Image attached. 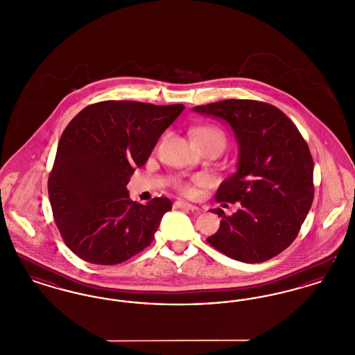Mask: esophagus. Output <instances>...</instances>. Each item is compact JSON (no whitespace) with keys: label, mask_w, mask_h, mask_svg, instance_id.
<instances>
[{"label":"esophagus","mask_w":355,"mask_h":355,"mask_svg":"<svg viewBox=\"0 0 355 355\" xmlns=\"http://www.w3.org/2000/svg\"><path fill=\"white\" fill-rule=\"evenodd\" d=\"M174 207H175V209H185V210H190V211H198V210H200V207H197L196 205L184 202V201H177V202H174Z\"/></svg>","instance_id":"34e87169"}]
</instances>
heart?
I'll return each instance as SVG.
<instances>
[{"label":"heart","mask_w":355,"mask_h":355,"mask_svg":"<svg viewBox=\"0 0 355 355\" xmlns=\"http://www.w3.org/2000/svg\"><path fill=\"white\" fill-rule=\"evenodd\" d=\"M191 135H193V141L205 142V144H216L220 146V149L225 148V135L216 126L203 125V126L194 128L191 130ZM201 184H205V178L196 177L191 181L175 180L174 186L180 193H182L185 196H193L196 193V185H201Z\"/></svg>","instance_id":"b5f03b06"}]
</instances>
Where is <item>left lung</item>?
Instances as JSON below:
<instances>
[{"mask_svg":"<svg viewBox=\"0 0 355 355\" xmlns=\"http://www.w3.org/2000/svg\"><path fill=\"white\" fill-rule=\"evenodd\" d=\"M193 110L226 121L239 146L238 169L220 184L216 200L241 207L232 216L213 209L222 220L206 241L245 263L282 253L298 236L314 198V164L304 137L266 102L225 100Z\"/></svg>","mask_w":355,"mask_h":355,"instance_id":"obj_1","label":"left lung"}]
</instances>
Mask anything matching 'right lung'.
I'll use <instances>...</instances> for the list:
<instances>
[{"label": "right lung", "mask_w": 355, "mask_h": 355, "mask_svg": "<svg viewBox=\"0 0 355 355\" xmlns=\"http://www.w3.org/2000/svg\"><path fill=\"white\" fill-rule=\"evenodd\" d=\"M184 109L182 103L102 101L69 122L48 191L55 225L77 257L112 266L152 243L171 202L166 197L135 202L126 185Z\"/></svg>", "instance_id": "right-lung-1"}]
</instances>
